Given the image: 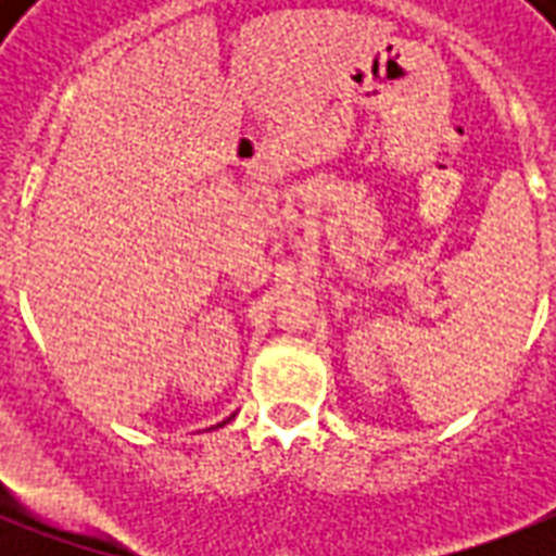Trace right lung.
Masks as SVG:
<instances>
[{"label":"right lung","instance_id":"obj_1","mask_svg":"<svg viewBox=\"0 0 556 556\" xmlns=\"http://www.w3.org/2000/svg\"><path fill=\"white\" fill-rule=\"evenodd\" d=\"M230 418H233V415H230ZM230 418H227V421H230ZM222 424H225V421H222ZM222 424H216V427H222Z\"/></svg>","mask_w":556,"mask_h":556}]
</instances>
